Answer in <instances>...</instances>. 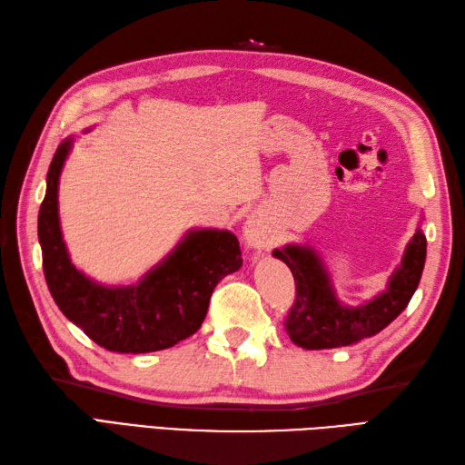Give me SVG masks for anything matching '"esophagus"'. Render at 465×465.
<instances>
[{"label": "esophagus", "mask_w": 465, "mask_h": 465, "mask_svg": "<svg viewBox=\"0 0 465 465\" xmlns=\"http://www.w3.org/2000/svg\"><path fill=\"white\" fill-rule=\"evenodd\" d=\"M243 242L255 250H263L272 243V230L260 213H252L243 225Z\"/></svg>", "instance_id": "1"}]
</instances>
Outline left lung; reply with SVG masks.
Here are the masks:
<instances>
[{
  "label": "left lung",
  "mask_w": 465,
  "mask_h": 465,
  "mask_svg": "<svg viewBox=\"0 0 465 465\" xmlns=\"http://www.w3.org/2000/svg\"><path fill=\"white\" fill-rule=\"evenodd\" d=\"M426 235L421 223L406 245L401 263L388 285L360 305L343 303L318 250L308 243H285L272 252L293 273L295 303L285 320L290 340L303 350H331L380 333L408 308L426 263Z\"/></svg>",
  "instance_id": "left-lung-1"
}]
</instances>
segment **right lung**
I'll return each instance as SVG.
<instances>
[{
	"mask_svg": "<svg viewBox=\"0 0 465 465\" xmlns=\"http://www.w3.org/2000/svg\"><path fill=\"white\" fill-rule=\"evenodd\" d=\"M74 142V135L65 137L49 163L37 215L49 293L65 318L105 350L150 353L172 348L200 330L215 285L242 268L240 242L230 230L193 227L135 283L92 280L69 258L59 222V177Z\"/></svg>",
	"mask_w": 465,
	"mask_h": 465,
	"instance_id": "1",
	"label": "right lung"
}]
</instances>
